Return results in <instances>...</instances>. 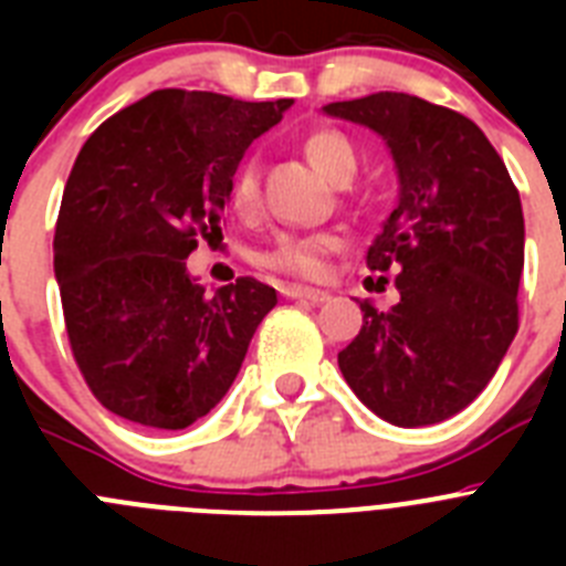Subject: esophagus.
<instances>
[{"instance_id":"esophagus-1","label":"esophagus","mask_w":566,"mask_h":566,"mask_svg":"<svg viewBox=\"0 0 566 566\" xmlns=\"http://www.w3.org/2000/svg\"><path fill=\"white\" fill-rule=\"evenodd\" d=\"M280 294L289 300H308V303H326L332 294L319 292V289H308V286H294V283H286V286H280Z\"/></svg>"}]
</instances>
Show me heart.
Returning a JSON list of instances; mask_svg holds the SVG:
<instances>
[{"label":"heart","instance_id":"obj_1","mask_svg":"<svg viewBox=\"0 0 566 566\" xmlns=\"http://www.w3.org/2000/svg\"><path fill=\"white\" fill-rule=\"evenodd\" d=\"M308 164L317 169L326 181L348 184L357 172V153L348 144V138L334 129H319V133L308 135L303 144ZM258 167L247 161L234 172L232 189H229V201L240 214L252 212L258 207ZM337 238L334 234H280L274 240V247L263 254V263L274 272L297 274V277H319L326 272V258L334 252Z\"/></svg>","mask_w":566,"mask_h":566}]
</instances>
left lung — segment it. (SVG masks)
Wrapping results in <instances>:
<instances>
[{
	"mask_svg": "<svg viewBox=\"0 0 566 566\" xmlns=\"http://www.w3.org/2000/svg\"><path fill=\"white\" fill-rule=\"evenodd\" d=\"M323 109L382 135L399 175L397 209L365 258L371 272H397L399 303L388 312L359 303L363 328L337 354L339 371L385 422H442L484 391L518 332V189L457 109L408 93Z\"/></svg>",
	"mask_w": 566,
	"mask_h": 566,
	"instance_id": "1",
	"label": "left lung"
}]
</instances>
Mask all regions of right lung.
<instances>
[{
  "instance_id": "right-lung-1",
  "label": "right lung",
  "mask_w": 566,
  "mask_h": 566,
  "mask_svg": "<svg viewBox=\"0 0 566 566\" xmlns=\"http://www.w3.org/2000/svg\"><path fill=\"white\" fill-rule=\"evenodd\" d=\"M292 104L155 90L78 153L53 269L78 371L115 417L181 431L238 377L277 292L238 277L209 297L187 258L221 232L240 158Z\"/></svg>"
}]
</instances>
